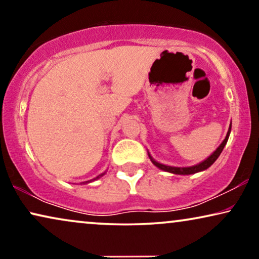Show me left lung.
Here are the masks:
<instances>
[{"instance_id": "8db88e82", "label": "left lung", "mask_w": 259, "mask_h": 259, "mask_svg": "<svg viewBox=\"0 0 259 259\" xmlns=\"http://www.w3.org/2000/svg\"><path fill=\"white\" fill-rule=\"evenodd\" d=\"M231 125H232V123H230L229 131H228V133H226L225 139L223 140V143L217 147V150H215L211 155H208V157H207L206 159H205V160H203V161L199 162V164H197V165L189 166V167H176V166L164 165V164H160V162H158L157 160H154V159L152 158V155L150 154V152H148V157H150L151 161L153 162V165L157 166L158 168H160V169H162V171H165V172L173 173V175L187 176V175H194V173L205 171V169H207L208 167H210V166H211L212 164H213V162H214L215 160H217L219 155H221L223 148L225 147V145H226V143H228V140H229L230 132H231Z\"/></svg>"}]
</instances>
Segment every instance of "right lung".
<instances>
[{
	"label": "right lung",
	"mask_w": 259,
	"mask_h": 259,
	"mask_svg": "<svg viewBox=\"0 0 259 259\" xmlns=\"http://www.w3.org/2000/svg\"><path fill=\"white\" fill-rule=\"evenodd\" d=\"M105 173H106V172H104V173H101V175H99V176L97 177V178H94V179H92V180H88V182H84V183H82V184H88V183H91V182H94V180H97V179H99V178H101V177H102V176H104V175H105Z\"/></svg>",
	"instance_id": "obj_1"
}]
</instances>
